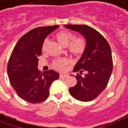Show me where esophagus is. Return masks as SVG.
Returning a JSON list of instances; mask_svg holds the SVG:
<instances>
[{
	"label": "esophagus",
	"mask_w": 128,
	"mask_h": 128,
	"mask_svg": "<svg viewBox=\"0 0 128 128\" xmlns=\"http://www.w3.org/2000/svg\"><path fill=\"white\" fill-rule=\"evenodd\" d=\"M60 78H66V77H67V74H60Z\"/></svg>",
	"instance_id": "obj_1"
}]
</instances>
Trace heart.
<instances>
[{
  "label": "heart",
  "instance_id": "b5f03b06",
  "mask_svg": "<svg viewBox=\"0 0 128 128\" xmlns=\"http://www.w3.org/2000/svg\"><path fill=\"white\" fill-rule=\"evenodd\" d=\"M56 37L60 44L63 46H68L69 52L74 56H81L86 51V41L84 38L81 36L74 38L73 34L67 30H62L56 34ZM47 41L48 40L45 39L43 42L42 50H45ZM66 63L67 60L64 58L56 60L54 62L53 66L56 68L62 70Z\"/></svg>",
  "mask_w": 128,
  "mask_h": 128
}]
</instances>
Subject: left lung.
<instances>
[{
    "label": "left lung",
    "mask_w": 128,
    "mask_h": 128,
    "mask_svg": "<svg viewBox=\"0 0 128 128\" xmlns=\"http://www.w3.org/2000/svg\"><path fill=\"white\" fill-rule=\"evenodd\" d=\"M70 30L78 32L86 38V49L74 66L73 72L77 83L70 88L69 92L82 102L94 100L107 86L112 71L111 50L105 38L97 30L87 25H65ZM84 76L80 75L82 72Z\"/></svg>",
    "instance_id": "1"
}]
</instances>
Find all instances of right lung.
Wrapping results in <instances>:
<instances>
[{
	"mask_svg": "<svg viewBox=\"0 0 128 128\" xmlns=\"http://www.w3.org/2000/svg\"><path fill=\"white\" fill-rule=\"evenodd\" d=\"M59 25L38 27L22 36L16 43L8 62L9 81L17 94L28 102L36 104L46 100L53 81L59 78L57 72L50 70L40 73L38 57L42 54L45 38Z\"/></svg>",
	"mask_w": 128,
	"mask_h": 128,
	"instance_id": "add662e5",
	"label": "right lung"
}]
</instances>
